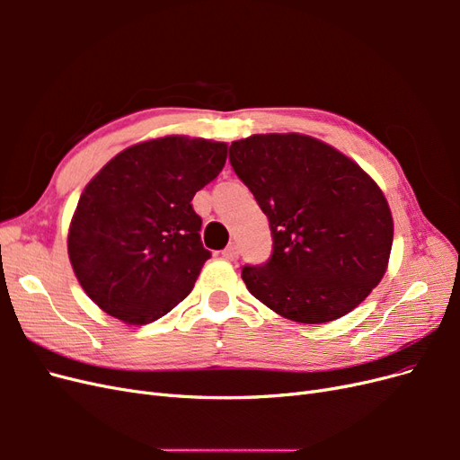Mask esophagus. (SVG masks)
<instances>
[{
  "label": "esophagus",
  "instance_id": "obj_1",
  "mask_svg": "<svg viewBox=\"0 0 460 460\" xmlns=\"http://www.w3.org/2000/svg\"><path fill=\"white\" fill-rule=\"evenodd\" d=\"M222 257H225L226 261H235L240 257V252H238V247L235 245H228L225 252H222Z\"/></svg>",
  "mask_w": 460,
  "mask_h": 460
}]
</instances>
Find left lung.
Instances as JSON below:
<instances>
[{"instance_id":"1","label":"left lung","mask_w":460,"mask_h":460,"mask_svg":"<svg viewBox=\"0 0 460 460\" xmlns=\"http://www.w3.org/2000/svg\"><path fill=\"white\" fill-rule=\"evenodd\" d=\"M230 163L272 232L270 259L242 269L249 294L303 324L330 323L363 303L394 243L378 184L338 149L294 132L232 142Z\"/></svg>"}]
</instances>
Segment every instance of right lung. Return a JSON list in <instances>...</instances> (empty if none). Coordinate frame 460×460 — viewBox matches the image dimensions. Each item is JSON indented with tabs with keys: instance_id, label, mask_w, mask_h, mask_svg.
Segmentation results:
<instances>
[{
	"instance_id": "obj_1",
	"label": "right lung",
	"mask_w": 460,
	"mask_h": 460,
	"mask_svg": "<svg viewBox=\"0 0 460 460\" xmlns=\"http://www.w3.org/2000/svg\"><path fill=\"white\" fill-rule=\"evenodd\" d=\"M228 146L164 136L120 151L82 191L68 259L88 297L127 324H149L188 297L205 261L191 199Z\"/></svg>"
}]
</instances>
